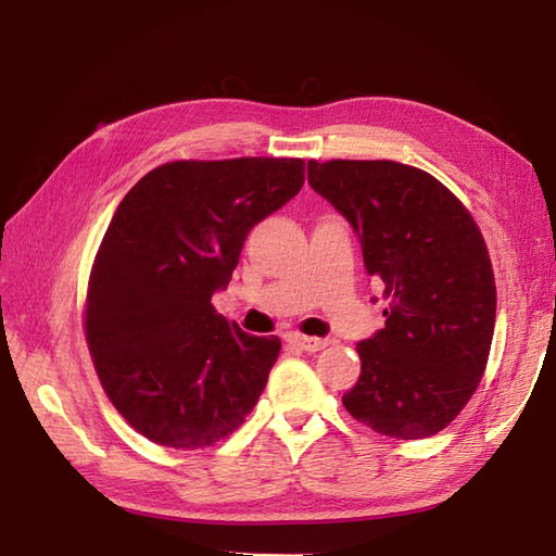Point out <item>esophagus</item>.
Wrapping results in <instances>:
<instances>
[{"label": "esophagus", "mask_w": 556, "mask_h": 556, "mask_svg": "<svg viewBox=\"0 0 556 556\" xmlns=\"http://www.w3.org/2000/svg\"><path fill=\"white\" fill-rule=\"evenodd\" d=\"M286 338H288V341H290L292 345L307 350V353H316V350L326 348L324 338H312V336H302V333H288Z\"/></svg>", "instance_id": "obj_1"}]
</instances>
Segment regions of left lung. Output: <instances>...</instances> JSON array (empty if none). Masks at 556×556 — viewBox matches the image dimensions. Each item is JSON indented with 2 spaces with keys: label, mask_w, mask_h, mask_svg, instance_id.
I'll return each instance as SVG.
<instances>
[{
  "label": "left lung",
  "mask_w": 556,
  "mask_h": 556,
  "mask_svg": "<svg viewBox=\"0 0 556 556\" xmlns=\"http://www.w3.org/2000/svg\"><path fill=\"white\" fill-rule=\"evenodd\" d=\"M309 185L359 237L387 324L357 343L345 410L374 432L425 439L456 420L490 357L496 286L484 237L453 191L395 161H309Z\"/></svg>",
  "instance_id": "left-lung-1"
}]
</instances>
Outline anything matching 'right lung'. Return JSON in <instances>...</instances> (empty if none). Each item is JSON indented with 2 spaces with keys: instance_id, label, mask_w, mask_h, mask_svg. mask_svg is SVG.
Wrapping results in <instances>:
<instances>
[{
  "instance_id": "1",
  "label": "right lung",
  "mask_w": 556,
  "mask_h": 556,
  "mask_svg": "<svg viewBox=\"0 0 556 556\" xmlns=\"http://www.w3.org/2000/svg\"><path fill=\"white\" fill-rule=\"evenodd\" d=\"M302 157L175 161L122 199L84 309L98 379L136 432L206 448L254 410L280 353L215 312L249 230L298 194Z\"/></svg>"
}]
</instances>
